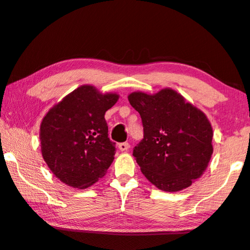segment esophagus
Listing matches in <instances>:
<instances>
[{
  "label": "esophagus",
  "instance_id": "1",
  "mask_svg": "<svg viewBox=\"0 0 250 250\" xmlns=\"http://www.w3.org/2000/svg\"><path fill=\"white\" fill-rule=\"evenodd\" d=\"M119 148H120V151H122V152L128 151V149L130 148V145H129V143H127V142L120 143V144H119Z\"/></svg>",
  "mask_w": 250,
  "mask_h": 250
}]
</instances>
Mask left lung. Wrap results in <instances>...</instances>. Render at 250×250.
I'll return each instance as SVG.
<instances>
[{
	"label": "left lung",
	"mask_w": 250,
	"mask_h": 250,
	"mask_svg": "<svg viewBox=\"0 0 250 250\" xmlns=\"http://www.w3.org/2000/svg\"><path fill=\"white\" fill-rule=\"evenodd\" d=\"M128 99L144 127V138L132 153L143 175L161 191L191 186L214 151V134L205 113L170 88L153 95L135 91Z\"/></svg>",
	"instance_id": "obj_1"
}]
</instances>
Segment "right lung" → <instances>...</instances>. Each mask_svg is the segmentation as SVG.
<instances>
[{
	"label": "right lung",
	"instance_id": "obj_1",
	"mask_svg": "<svg viewBox=\"0 0 250 250\" xmlns=\"http://www.w3.org/2000/svg\"><path fill=\"white\" fill-rule=\"evenodd\" d=\"M119 95L102 94L84 84L49 109L41 125L43 160L50 170L71 188H86L106 174L115 146L108 138L105 113Z\"/></svg>",
	"mask_w": 250,
	"mask_h": 250
}]
</instances>
